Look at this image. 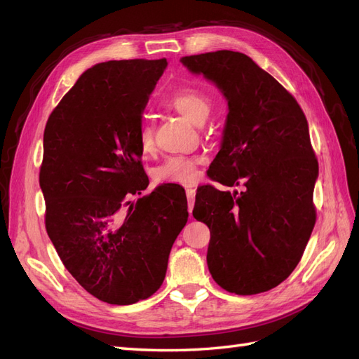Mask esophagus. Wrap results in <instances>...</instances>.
I'll return each instance as SVG.
<instances>
[{"label":"esophagus","instance_id":"esophagus-1","mask_svg":"<svg viewBox=\"0 0 359 359\" xmlns=\"http://www.w3.org/2000/svg\"><path fill=\"white\" fill-rule=\"evenodd\" d=\"M187 201H189V212L191 214L193 211V206H194V199H196V190L194 189H187Z\"/></svg>","mask_w":359,"mask_h":359}]
</instances>
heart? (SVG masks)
I'll return each mask as SVG.
<instances>
[{
  "label": "heart",
  "instance_id": "b5f03b06",
  "mask_svg": "<svg viewBox=\"0 0 359 359\" xmlns=\"http://www.w3.org/2000/svg\"><path fill=\"white\" fill-rule=\"evenodd\" d=\"M166 104L194 124H202L210 114V97L196 88H184L175 93L169 97ZM139 147L144 154H151L156 148L154 130L149 124H142L139 128ZM199 163L201 160L196 157H170L154 168L153 178L158 184L191 186L198 181Z\"/></svg>",
  "mask_w": 359,
  "mask_h": 359
}]
</instances>
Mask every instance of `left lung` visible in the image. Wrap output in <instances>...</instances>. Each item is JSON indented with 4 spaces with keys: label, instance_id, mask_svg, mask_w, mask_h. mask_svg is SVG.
<instances>
[{
    "label": "left lung",
    "instance_id": "1",
    "mask_svg": "<svg viewBox=\"0 0 359 359\" xmlns=\"http://www.w3.org/2000/svg\"><path fill=\"white\" fill-rule=\"evenodd\" d=\"M227 100L223 142L210 178L243 191L198 189L193 217L210 227L206 264L236 295L278 286L297 268L316 223L319 165L307 118L283 85L241 52L182 57Z\"/></svg>",
    "mask_w": 359,
    "mask_h": 359
}]
</instances>
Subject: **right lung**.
I'll return each mask as SVG.
<instances>
[{
    "mask_svg": "<svg viewBox=\"0 0 359 359\" xmlns=\"http://www.w3.org/2000/svg\"><path fill=\"white\" fill-rule=\"evenodd\" d=\"M166 66V58L95 64L52 111L43 135L46 232L76 281L115 306L158 290L189 219L181 190L158 187L128 202L148 187L139 128Z\"/></svg>",
    "mask_w": 359,
    "mask_h": 359,
    "instance_id": "obj_1",
    "label": "right lung"
}]
</instances>
